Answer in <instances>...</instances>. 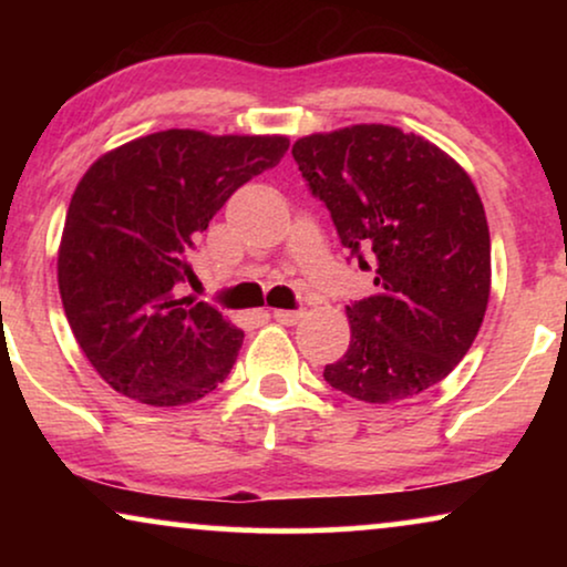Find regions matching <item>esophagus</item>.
<instances>
[{
  "label": "esophagus",
  "mask_w": 567,
  "mask_h": 567,
  "mask_svg": "<svg viewBox=\"0 0 567 567\" xmlns=\"http://www.w3.org/2000/svg\"><path fill=\"white\" fill-rule=\"evenodd\" d=\"M305 312L301 309H274V320L281 324H297Z\"/></svg>",
  "instance_id": "34e87169"
}]
</instances>
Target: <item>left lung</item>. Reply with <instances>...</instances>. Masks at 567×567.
<instances>
[{
	"label": "left lung",
	"instance_id": "1",
	"mask_svg": "<svg viewBox=\"0 0 567 567\" xmlns=\"http://www.w3.org/2000/svg\"><path fill=\"white\" fill-rule=\"evenodd\" d=\"M291 154L351 258L374 268L377 293L346 307L351 343L324 382L374 405L439 384L467 355L491 297L475 183L436 144L384 123L305 136Z\"/></svg>",
	"mask_w": 567,
	"mask_h": 567
}]
</instances>
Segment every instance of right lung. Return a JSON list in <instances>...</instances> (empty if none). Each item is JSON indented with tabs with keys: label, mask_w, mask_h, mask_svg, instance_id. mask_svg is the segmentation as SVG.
<instances>
[{
	"label": "right lung",
	"mask_w": 567,
	"mask_h": 567,
	"mask_svg": "<svg viewBox=\"0 0 567 567\" xmlns=\"http://www.w3.org/2000/svg\"><path fill=\"white\" fill-rule=\"evenodd\" d=\"M286 150V136L169 128L105 152L76 183L59 245L61 305L115 392L175 408L229 377L245 332L175 291L193 278L188 252L214 214Z\"/></svg>",
	"instance_id": "1"
}]
</instances>
